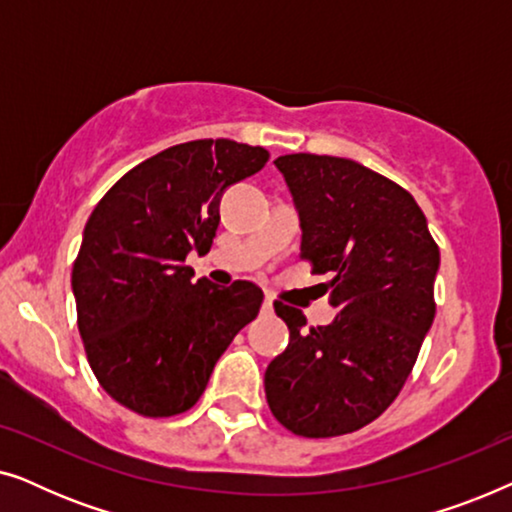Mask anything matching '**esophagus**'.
Returning <instances> with one entry per match:
<instances>
[{"mask_svg":"<svg viewBox=\"0 0 512 512\" xmlns=\"http://www.w3.org/2000/svg\"><path fill=\"white\" fill-rule=\"evenodd\" d=\"M263 310H265V312H272V298H270V296H265V300H263Z\"/></svg>","mask_w":512,"mask_h":512,"instance_id":"34e87169","label":"esophagus"}]
</instances>
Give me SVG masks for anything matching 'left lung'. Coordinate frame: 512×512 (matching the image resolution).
Segmentation results:
<instances>
[{"mask_svg": "<svg viewBox=\"0 0 512 512\" xmlns=\"http://www.w3.org/2000/svg\"><path fill=\"white\" fill-rule=\"evenodd\" d=\"M275 165L300 214V258L314 275H331L321 286L338 314L307 328L303 312L275 300L291 335L265 370V398L296 436H342L380 417L412 373L436 317L440 251L396 181L314 153Z\"/></svg>", "mask_w": 512, "mask_h": 512, "instance_id": "1", "label": "left lung"}]
</instances>
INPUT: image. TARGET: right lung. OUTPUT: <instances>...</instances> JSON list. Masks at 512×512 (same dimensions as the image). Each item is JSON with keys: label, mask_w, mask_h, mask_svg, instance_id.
<instances>
[{"label": "right lung", "mask_w": 512, "mask_h": 512, "mask_svg": "<svg viewBox=\"0 0 512 512\" xmlns=\"http://www.w3.org/2000/svg\"><path fill=\"white\" fill-rule=\"evenodd\" d=\"M263 146L195 139L125 172L97 202L72 270L76 324L90 368L142 417L191 410L230 342L263 303L251 282H191L228 186L268 163Z\"/></svg>", "instance_id": "add662e5"}]
</instances>
